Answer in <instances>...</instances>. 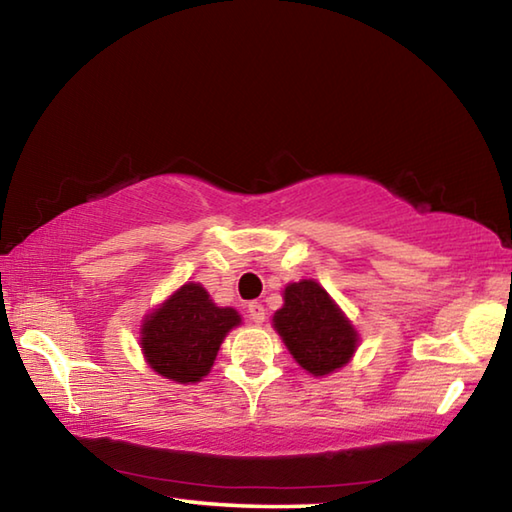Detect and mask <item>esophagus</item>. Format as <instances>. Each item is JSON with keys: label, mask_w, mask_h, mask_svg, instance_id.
I'll return each mask as SVG.
<instances>
[{"label": "esophagus", "mask_w": 512, "mask_h": 512, "mask_svg": "<svg viewBox=\"0 0 512 512\" xmlns=\"http://www.w3.org/2000/svg\"><path fill=\"white\" fill-rule=\"evenodd\" d=\"M248 316H250V320H253L255 325H262L264 318H266V309H264L262 302H250V305H248Z\"/></svg>", "instance_id": "1"}]
</instances>
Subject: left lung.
<instances>
[{
    "mask_svg": "<svg viewBox=\"0 0 512 512\" xmlns=\"http://www.w3.org/2000/svg\"><path fill=\"white\" fill-rule=\"evenodd\" d=\"M282 298L273 329L298 366L314 377L348 366L359 348V332L336 300L316 280L289 282Z\"/></svg>",
    "mask_w": 512,
    "mask_h": 512,
    "instance_id": "obj_1",
    "label": "left lung"
}]
</instances>
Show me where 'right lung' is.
<instances>
[{"label":"right lung","instance_id":"add662e5","mask_svg":"<svg viewBox=\"0 0 512 512\" xmlns=\"http://www.w3.org/2000/svg\"><path fill=\"white\" fill-rule=\"evenodd\" d=\"M239 325L237 309L219 307L203 284L185 282L144 316L142 354L160 377L196 384L212 370L230 329Z\"/></svg>","mask_w":512,"mask_h":512}]
</instances>
